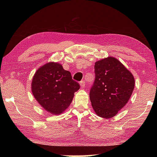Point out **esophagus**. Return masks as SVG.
<instances>
[{"instance_id":"obj_1","label":"esophagus","mask_w":157,"mask_h":157,"mask_svg":"<svg viewBox=\"0 0 157 157\" xmlns=\"http://www.w3.org/2000/svg\"><path fill=\"white\" fill-rule=\"evenodd\" d=\"M79 84H80V86L82 88H84L85 87V82L84 81H81L80 83H79Z\"/></svg>"}]
</instances>
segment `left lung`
I'll use <instances>...</instances> for the list:
<instances>
[{
    "label": "left lung",
    "instance_id": "1",
    "mask_svg": "<svg viewBox=\"0 0 157 157\" xmlns=\"http://www.w3.org/2000/svg\"><path fill=\"white\" fill-rule=\"evenodd\" d=\"M94 72L95 80L90 92L93 110L102 118L113 117L131 97L135 86L134 77L113 56L96 61Z\"/></svg>",
    "mask_w": 157,
    "mask_h": 157
}]
</instances>
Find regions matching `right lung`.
<instances>
[{"instance_id":"add662e5","label":"right lung","mask_w":157,"mask_h":157,"mask_svg":"<svg viewBox=\"0 0 157 157\" xmlns=\"http://www.w3.org/2000/svg\"><path fill=\"white\" fill-rule=\"evenodd\" d=\"M32 92L40 105L52 115L62 114L71 105L79 84L61 64L49 62L39 67L33 76Z\"/></svg>"}]
</instances>
